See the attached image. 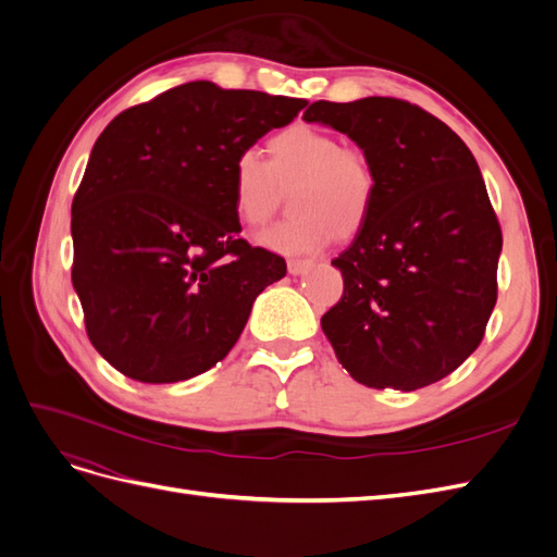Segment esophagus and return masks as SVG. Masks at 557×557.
Here are the masks:
<instances>
[{"instance_id":"34e87169","label":"esophagus","mask_w":557,"mask_h":557,"mask_svg":"<svg viewBox=\"0 0 557 557\" xmlns=\"http://www.w3.org/2000/svg\"><path fill=\"white\" fill-rule=\"evenodd\" d=\"M311 264H313V260H288V272L293 276H299V274H305Z\"/></svg>"}]
</instances>
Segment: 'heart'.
<instances>
[{"mask_svg":"<svg viewBox=\"0 0 557 557\" xmlns=\"http://www.w3.org/2000/svg\"><path fill=\"white\" fill-rule=\"evenodd\" d=\"M269 162L256 148H242L230 166L234 213L260 227L278 205V185H293V218L260 234V244L299 256L327 246L336 230L356 232L376 199V172L358 148L342 146L332 132L297 123L267 141Z\"/></svg>","mask_w":557,"mask_h":557,"instance_id":"1","label":"heart"}]
</instances>
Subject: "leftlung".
Instances as JSON below:
<instances>
[{
    "label": "left lung",
    "mask_w": 557,
    "mask_h": 557,
    "mask_svg": "<svg viewBox=\"0 0 557 557\" xmlns=\"http://www.w3.org/2000/svg\"><path fill=\"white\" fill-rule=\"evenodd\" d=\"M301 117L346 134L376 172L372 211L332 260L344 295L320 325L336 358L379 391L442 381L479 348L497 301L502 230L474 156L395 97L320 99Z\"/></svg>",
    "instance_id": "1"
}]
</instances>
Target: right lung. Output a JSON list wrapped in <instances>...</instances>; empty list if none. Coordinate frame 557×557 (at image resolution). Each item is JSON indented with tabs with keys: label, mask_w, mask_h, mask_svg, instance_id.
<instances>
[{
	"label": "right lung",
	"mask_w": 557,
	"mask_h": 557,
	"mask_svg": "<svg viewBox=\"0 0 557 557\" xmlns=\"http://www.w3.org/2000/svg\"><path fill=\"white\" fill-rule=\"evenodd\" d=\"M307 99L183 83L115 115L72 205V283L92 346L141 383H176L223 360L252 301L285 276L250 246L230 166Z\"/></svg>",
	"instance_id": "right-lung-1"
}]
</instances>
